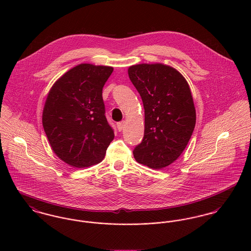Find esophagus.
<instances>
[{"label": "esophagus", "instance_id": "obj_1", "mask_svg": "<svg viewBox=\"0 0 251 251\" xmlns=\"http://www.w3.org/2000/svg\"><path fill=\"white\" fill-rule=\"evenodd\" d=\"M125 126H126V122H125V121H123V122H120V123H118V124H117V127H118L119 131H122V130L124 129Z\"/></svg>", "mask_w": 251, "mask_h": 251}]
</instances>
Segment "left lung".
<instances>
[{"instance_id":"left-lung-1","label":"left lung","mask_w":251,"mask_h":251,"mask_svg":"<svg viewBox=\"0 0 251 251\" xmlns=\"http://www.w3.org/2000/svg\"><path fill=\"white\" fill-rule=\"evenodd\" d=\"M128 76L145 109L143 140L133 150L134 157L161 169L179 157L194 130L196 112L189 86L178 71L162 64L131 66Z\"/></svg>"}]
</instances>
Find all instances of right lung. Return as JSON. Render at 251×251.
<instances>
[{"label": "right lung", "instance_id": "right-lung-1", "mask_svg": "<svg viewBox=\"0 0 251 251\" xmlns=\"http://www.w3.org/2000/svg\"><path fill=\"white\" fill-rule=\"evenodd\" d=\"M113 68L81 64L51 88L42 125L53 151L73 167L100 163L114 139L105 117L102 89Z\"/></svg>", "mask_w": 251, "mask_h": 251}]
</instances>
